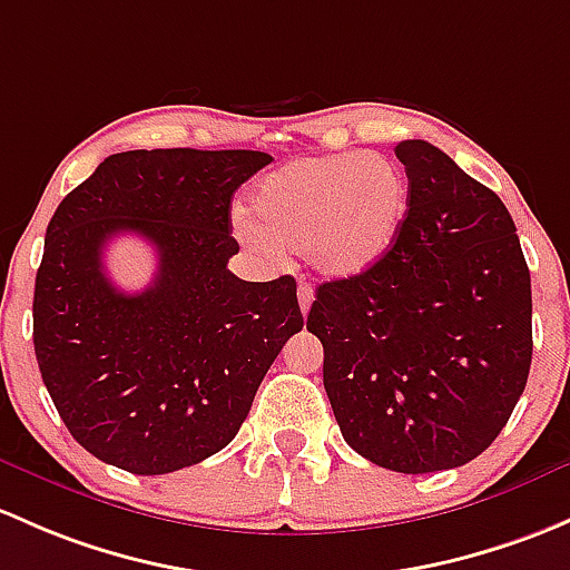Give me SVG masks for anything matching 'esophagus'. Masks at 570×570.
Wrapping results in <instances>:
<instances>
[{
	"instance_id": "esophagus-1",
	"label": "esophagus",
	"mask_w": 570,
	"mask_h": 570,
	"mask_svg": "<svg viewBox=\"0 0 570 570\" xmlns=\"http://www.w3.org/2000/svg\"><path fill=\"white\" fill-rule=\"evenodd\" d=\"M297 301H301V311H303V316H308L311 303H314V289H311L308 284H301V289H297Z\"/></svg>"
}]
</instances>
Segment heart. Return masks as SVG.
<instances>
[{"label":"heart","mask_w":570,"mask_h":570,"mask_svg":"<svg viewBox=\"0 0 570 570\" xmlns=\"http://www.w3.org/2000/svg\"><path fill=\"white\" fill-rule=\"evenodd\" d=\"M237 232L267 254H305L325 278H355L393 250L410 215V179L385 155H322L269 171Z\"/></svg>","instance_id":"heart-1"}]
</instances>
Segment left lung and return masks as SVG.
I'll use <instances>...</instances> for the list:
<instances>
[{
    "label": "left lung",
    "instance_id": "left-lung-1",
    "mask_svg": "<svg viewBox=\"0 0 570 570\" xmlns=\"http://www.w3.org/2000/svg\"><path fill=\"white\" fill-rule=\"evenodd\" d=\"M410 215L393 250L327 281L305 327L325 346V391L352 451L421 475L497 440L532 361V292L511 213L421 139L393 147Z\"/></svg>",
    "mask_w": 570,
    "mask_h": 570
}]
</instances>
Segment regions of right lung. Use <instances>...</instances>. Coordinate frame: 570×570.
<instances>
[{
    "instance_id": "add662e5",
    "label": "right lung",
    "mask_w": 570,
    "mask_h": 570,
    "mask_svg": "<svg viewBox=\"0 0 570 570\" xmlns=\"http://www.w3.org/2000/svg\"><path fill=\"white\" fill-rule=\"evenodd\" d=\"M256 149H130L70 190L46 229L32 338L46 391L73 440L134 475L199 464L229 445L289 335L297 284L243 281L229 259L232 196L269 164ZM134 230L159 254L144 293L102 269Z\"/></svg>"
}]
</instances>
